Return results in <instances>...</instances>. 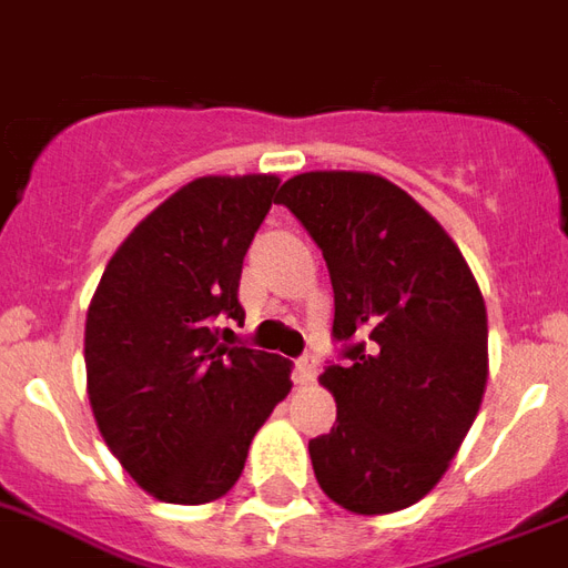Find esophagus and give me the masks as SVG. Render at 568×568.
<instances>
[{"instance_id": "obj_1", "label": "esophagus", "mask_w": 568, "mask_h": 568, "mask_svg": "<svg viewBox=\"0 0 568 568\" xmlns=\"http://www.w3.org/2000/svg\"><path fill=\"white\" fill-rule=\"evenodd\" d=\"M314 377H317V365H314V359H311V356H302V359H296V368H293V383H296V386H311V383H314Z\"/></svg>"}]
</instances>
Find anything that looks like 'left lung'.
<instances>
[{"label":"left lung","mask_w":568,"mask_h":568,"mask_svg":"<svg viewBox=\"0 0 568 568\" xmlns=\"http://www.w3.org/2000/svg\"><path fill=\"white\" fill-rule=\"evenodd\" d=\"M278 203L323 251L347 365L320 383L338 419L308 443L323 494L356 515L407 509L449 470L488 383V314L452 236L389 179L314 170Z\"/></svg>","instance_id":"left-lung-1"}]
</instances>
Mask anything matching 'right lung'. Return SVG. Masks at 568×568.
Here are the masks:
<instances>
[{
  "label": "right lung",
  "mask_w": 568,
  "mask_h": 568,
  "mask_svg": "<svg viewBox=\"0 0 568 568\" xmlns=\"http://www.w3.org/2000/svg\"><path fill=\"white\" fill-rule=\"evenodd\" d=\"M278 176H200L149 212L106 263L87 314L98 430L155 500L200 506L242 476L260 425L290 392V362L219 344L242 320L239 278Z\"/></svg>",
  "instance_id": "obj_1"
}]
</instances>
